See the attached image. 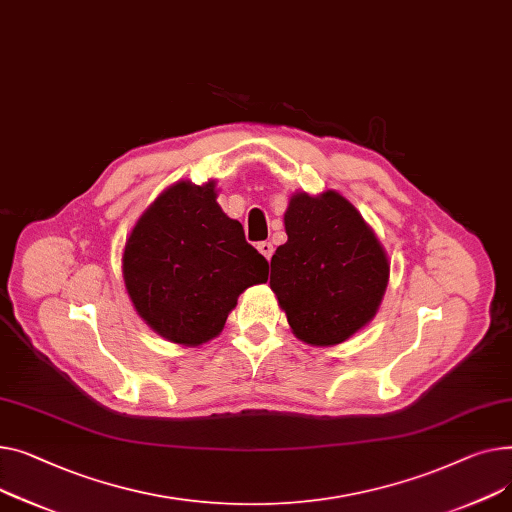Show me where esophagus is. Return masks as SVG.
Masks as SVG:
<instances>
[{"instance_id":"34e87169","label":"esophagus","mask_w":512,"mask_h":512,"mask_svg":"<svg viewBox=\"0 0 512 512\" xmlns=\"http://www.w3.org/2000/svg\"><path fill=\"white\" fill-rule=\"evenodd\" d=\"M258 250H260V254H262L266 260H270V256H273V252H275V248H273V244H270V242H260V244H258Z\"/></svg>"}]
</instances>
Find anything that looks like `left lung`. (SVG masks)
<instances>
[{"label": "left lung", "mask_w": 512, "mask_h": 512, "mask_svg": "<svg viewBox=\"0 0 512 512\" xmlns=\"http://www.w3.org/2000/svg\"><path fill=\"white\" fill-rule=\"evenodd\" d=\"M287 244L270 260V287L293 333L337 345L368 324L388 283V260L362 215L337 192L297 194L285 213Z\"/></svg>", "instance_id": "8db88e82"}]
</instances>
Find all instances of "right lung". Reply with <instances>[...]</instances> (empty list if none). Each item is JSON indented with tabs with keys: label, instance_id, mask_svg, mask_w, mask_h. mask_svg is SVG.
<instances>
[{
	"label": "right lung",
	"instance_id": "right-lung-1",
	"mask_svg": "<svg viewBox=\"0 0 512 512\" xmlns=\"http://www.w3.org/2000/svg\"><path fill=\"white\" fill-rule=\"evenodd\" d=\"M124 279L146 324L173 343L200 345L221 333L239 293L268 279V262L223 213L213 182H179L136 223Z\"/></svg>",
	"mask_w": 512,
	"mask_h": 512
}]
</instances>
